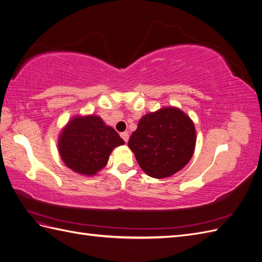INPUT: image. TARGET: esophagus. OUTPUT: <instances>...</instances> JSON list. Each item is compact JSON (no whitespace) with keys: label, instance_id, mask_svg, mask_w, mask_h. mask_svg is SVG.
<instances>
[{"label":"esophagus","instance_id":"1","mask_svg":"<svg viewBox=\"0 0 262 262\" xmlns=\"http://www.w3.org/2000/svg\"><path fill=\"white\" fill-rule=\"evenodd\" d=\"M120 136H121V138L123 139L124 142H128V140H129V133L128 132H122V133H120Z\"/></svg>","mask_w":262,"mask_h":262}]
</instances>
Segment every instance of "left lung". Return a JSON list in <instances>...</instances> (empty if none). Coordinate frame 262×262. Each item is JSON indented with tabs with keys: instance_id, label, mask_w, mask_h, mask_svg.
Segmentation results:
<instances>
[{
	"instance_id": "8db88e82",
	"label": "left lung",
	"mask_w": 262,
	"mask_h": 262,
	"mask_svg": "<svg viewBox=\"0 0 262 262\" xmlns=\"http://www.w3.org/2000/svg\"><path fill=\"white\" fill-rule=\"evenodd\" d=\"M195 140L191 119L176 107H165L140 119L128 145L143 171L161 179L172 176L189 163Z\"/></svg>"
}]
</instances>
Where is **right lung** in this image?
<instances>
[{
	"instance_id": "obj_1",
	"label": "right lung",
	"mask_w": 262,
	"mask_h": 262,
	"mask_svg": "<svg viewBox=\"0 0 262 262\" xmlns=\"http://www.w3.org/2000/svg\"><path fill=\"white\" fill-rule=\"evenodd\" d=\"M124 141L98 116H77L63 128L58 141L59 154L67 167L94 176L105 167L113 149Z\"/></svg>"
}]
</instances>
